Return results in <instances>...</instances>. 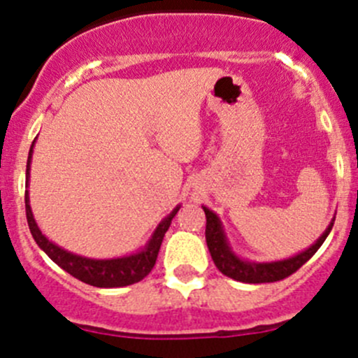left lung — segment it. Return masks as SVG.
Masks as SVG:
<instances>
[{
	"mask_svg": "<svg viewBox=\"0 0 358 358\" xmlns=\"http://www.w3.org/2000/svg\"><path fill=\"white\" fill-rule=\"evenodd\" d=\"M206 213V243H208V249L211 252V258L215 262L216 268L223 273V275L230 277L234 280L246 284H262V282H277L291 273H294L299 266L305 265L310 258L317 252V249L324 244L326 237L329 236L331 229L334 225V220L329 223L326 232L315 241L308 249L301 251L299 255L291 256L287 259H280V262H268V263H255L246 262V259L239 258L236 252L230 248L229 241H227L225 232H223L222 222L218 216L202 206Z\"/></svg>",
	"mask_w": 358,
	"mask_h": 358,
	"instance_id": "left-lung-1",
	"label": "left lung"
}]
</instances>
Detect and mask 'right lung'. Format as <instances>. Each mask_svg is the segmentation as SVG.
Listing matches in <instances>:
<instances>
[{
  "label": "right lung",
  "instance_id": "right-lung-1",
  "mask_svg": "<svg viewBox=\"0 0 358 358\" xmlns=\"http://www.w3.org/2000/svg\"><path fill=\"white\" fill-rule=\"evenodd\" d=\"M32 142L31 150H29L27 157V169H25V178L29 183V169H31V157H32ZM178 208L173 209L169 213V216H166L161 223L157 225L156 232L152 234L150 241L147 243V246L142 251L135 252V255L122 256V258H112V259H92L85 258V256L74 255V252H69L66 249L59 248L57 244H53L52 241L46 239L45 236L39 230L38 223H36L34 216H32L31 204H29V194L25 192V216H27L29 230H31L32 237H34L36 244L60 266V268L66 270L67 273H71L72 277L79 279L81 282L90 284V286L95 287H124L129 284L140 282L143 277H147L150 273V270L156 265V259L159 255V249H161L162 239H164V234L168 232L169 225H171V220L175 218V215L178 213Z\"/></svg>",
  "mask_w": 358,
  "mask_h": 358
}]
</instances>
